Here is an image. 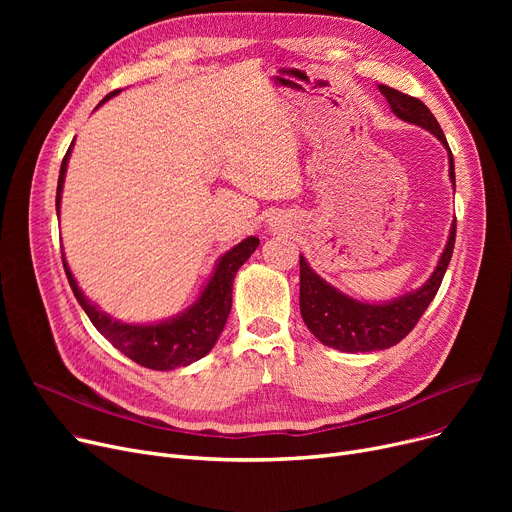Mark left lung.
Segmentation results:
<instances>
[{
  "mask_svg": "<svg viewBox=\"0 0 512 512\" xmlns=\"http://www.w3.org/2000/svg\"><path fill=\"white\" fill-rule=\"evenodd\" d=\"M386 101L390 103V110L405 122L417 124L429 130L434 137L446 147L448 151V176L454 184V159L452 151L446 143L444 132L434 118V114L427 110V105L417 97L400 93L392 87L378 85ZM456 238V218L450 226V234L446 240V247L438 259L436 270L427 282L402 294L398 299L386 303H363L348 294L340 292L336 286L317 276L307 259L301 255V315L307 324L309 332L330 348L342 353H369V351H384L398 344L405 338L423 315V311L434 301L436 292L442 284L446 274V267L452 257Z\"/></svg>",
  "mask_w": 512,
  "mask_h": 512,
  "instance_id": "8db88e82",
  "label": "left lung"
}]
</instances>
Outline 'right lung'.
Returning <instances> with one entry per match:
<instances>
[{
	"mask_svg": "<svg viewBox=\"0 0 512 512\" xmlns=\"http://www.w3.org/2000/svg\"><path fill=\"white\" fill-rule=\"evenodd\" d=\"M118 93L120 91L110 93L103 101L112 99ZM72 145L68 147L62 159L60 178H58V193H56L58 218H60V203H62V191H64L66 168L72 153ZM257 247H259V238L249 236L242 242H238V245L232 247L230 251H226L218 259V263H215V270L209 276L207 284L203 286L199 299L182 313L168 319H161L157 324H124V321H118L112 315L103 313L99 305L91 303L83 294V290L78 288L64 253H62V261H64V270H66L74 297L89 315L91 324L97 328V332L103 338L110 340L122 355H126L134 363L155 371H170L176 367L191 365L203 359L211 351L215 340L220 338L232 309L234 276L240 270V265L255 253Z\"/></svg>",
	"mask_w": 512,
	"mask_h": 512,
	"instance_id": "1",
	"label": "right lung"
}]
</instances>
